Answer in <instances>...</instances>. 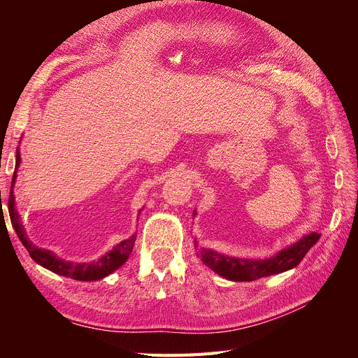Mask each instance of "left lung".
<instances>
[{"mask_svg": "<svg viewBox=\"0 0 358 358\" xmlns=\"http://www.w3.org/2000/svg\"><path fill=\"white\" fill-rule=\"evenodd\" d=\"M194 216H196V210H194ZM318 233L305 234L296 242L279 249L276 254L263 259L229 257L216 252L213 249L199 248L197 239H194V246H196L197 255L200 257L203 264L212 268L215 273L229 280H234V282H251V280L259 278L278 275L294 268L299 266L303 257L308 254L309 249L318 242Z\"/></svg>", "mask_w": 358, "mask_h": 358, "instance_id": "1", "label": "left lung"}]
</instances>
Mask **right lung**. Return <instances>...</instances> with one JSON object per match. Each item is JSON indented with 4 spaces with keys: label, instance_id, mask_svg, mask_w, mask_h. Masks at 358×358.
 I'll list each match as a JSON object with an SVG mask.
<instances>
[{
    "label": "right lung",
    "instance_id": "right-lung-1",
    "mask_svg": "<svg viewBox=\"0 0 358 358\" xmlns=\"http://www.w3.org/2000/svg\"><path fill=\"white\" fill-rule=\"evenodd\" d=\"M20 166V154H19V148L16 152V169L13 173V179H12V189H10V199H8V206H10V213H12V224L15 227V231L17 234V237L22 242V245L27 248V251L29 252L31 258L34 259L37 264H40L41 267H45L50 272L66 276V278H71L76 280H85V282H91V280H99L103 279L106 276H109L110 273H113L115 270H117L121 267L131 254L133 246L136 242V233L128 237V239L119 242L117 245H115L109 252H106L103 257H100L99 259H94L91 263H71V262H66V259L58 258L55 254L48 251V249H41L37 248L36 245H32L28 239L27 234L22 229V225L19 224L17 220V212L15 209V196H13V188H15V182H16V173L17 169Z\"/></svg>",
    "mask_w": 358,
    "mask_h": 358
}]
</instances>
